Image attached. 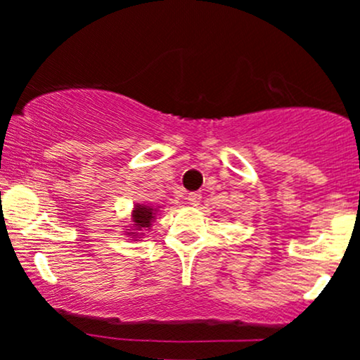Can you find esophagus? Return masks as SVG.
I'll return each instance as SVG.
<instances>
[{
  "instance_id": "esophagus-1",
  "label": "esophagus",
  "mask_w": 360,
  "mask_h": 360,
  "mask_svg": "<svg viewBox=\"0 0 360 360\" xmlns=\"http://www.w3.org/2000/svg\"><path fill=\"white\" fill-rule=\"evenodd\" d=\"M201 193H198V191H194V193H189L188 194V201H189V205H193V206H198L200 205V201H201Z\"/></svg>"
}]
</instances>
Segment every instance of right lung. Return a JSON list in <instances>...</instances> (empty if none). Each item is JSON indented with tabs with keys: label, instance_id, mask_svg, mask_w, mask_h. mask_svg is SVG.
Here are the masks:
<instances>
[{
	"label": "right lung",
	"instance_id": "obj_1",
	"mask_svg": "<svg viewBox=\"0 0 360 360\" xmlns=\"http://www.w3.org/2000/svg\"><path fill=\"white\" fill-rule=\"evenodd\" d=\"M154 214H155V210L152 208V206H146V205L135 206L134 214H131V220H134V226H135L134 230H137V232H143V230H147L148 226L152 225ZM137 232H128V233L134 235V237H137V235H139Z\"/></svg>",
	"mask_w": 360,
	"mask_h": 360
}]
</instances>
